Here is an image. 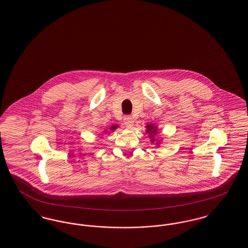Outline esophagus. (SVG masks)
Segmentation results:
<instances>
[{"label":"esophagus","mask_w":248,"mask_h":248,"mask_svg":"<svg viewBox=\"0 0 248 248\" xmlns=\"http://www.w3.org/2000/svg\"><path fill=\"white\" fill-rule=\"evenodd\" d=\"M123 121H124V124H125L128 128H132L133 125H134V122H135L134 118H133L132 116H130V115H126V116L124 117Z\"/></svg>","instance_id":"34e87169"}]
</instances>
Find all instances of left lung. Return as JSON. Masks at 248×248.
I'll use <instances>...</instances> for the list:
<instances>
[{
	"label": "left lung",
	"instance_id": "left-lung-1",
	"mask_svg": "<svg viewBox=\"0 0 248 248\" xmlns=\"http://www.w3.org/2000/svg\"><path fill=\"white\" fill-rule=\"evenodd\" d=\"M146 133L150 135V139H151V142H155V139H154V136L156 135V127L154 126L153 124H149L146 126ZM157 145L159 143H156Z\"/></svg>",
	"mask_w": 248,
	"mask_h": 248
}]
</instances>
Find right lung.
Returning a JSON list of instances; mask_svg holds the SVG:
<instances>
[{"instance_id":"1","label":"right lung","mask_w":248,"mask_h":248,"mask_svg":"<svg viewBox=\"0 0 248 248\" xmlns=\"http://www.w3.org/2000/svg\"><path fill=\"white\" fill-rule=\"evenodd\" d=\"M118 128V126L117 125H113V126H111V127H109V131H114L115 129H117Z\"/></svg>"}]
</instances>
